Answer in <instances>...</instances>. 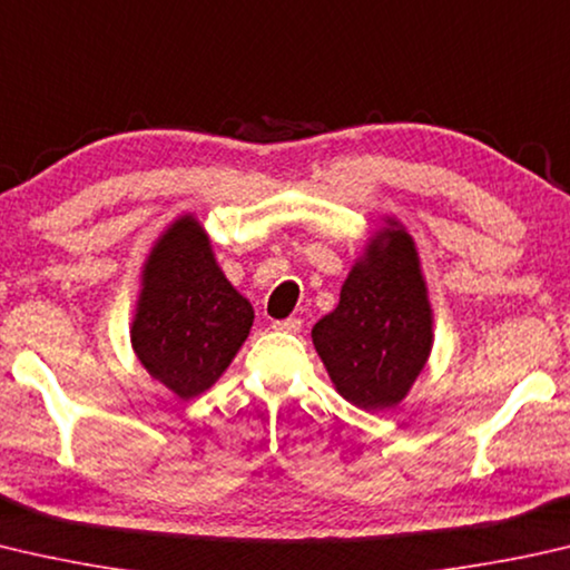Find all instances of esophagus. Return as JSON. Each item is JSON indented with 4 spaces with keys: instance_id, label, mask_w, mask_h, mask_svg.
I'll list each match as a JSON object with an SVG mask.
<instances>
[{
    "instance_id": "34e87169",
    "label": "esophagus",
    "mask_w": 570,
    "mask_h": 570,
    "mask_svg": "<svg viewBox=\"0 0 570 570\" xmlns=\"http://www.w3.org/2000/svg\"><path fill=\"white\" fill-rule=\"evenodd\" d=\"M274 331H284V334H296L302 328V318H284V321H274L272 324Z\"/></svg>"
}]
</instances>
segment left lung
I'll list each match as a JSON object with an SVG mask.
<instances>
[{"mask_svg": "<svg viewBox=\"0 0 570 570\" xmlns=\"http://www.w3.org/2000/svg\"><path fill=\"white\" fill-rule=\"evenodd\" d=\"M312 341L356 409L389 411L409 396L433 348V308L416 242L399 219L386 216L368 236Z\"/></svg>", "mask_w": 570, "mask_h": 570, "instance_id": "obj_1", "label": "left lung"}]
</instances>
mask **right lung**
Segmentation results:
<instances>
[{"instance_id":"obj_1","label":"right lung","mask_w":570,"mask_h":570,"mask_svg":"<svg viewBox=\"0 0 570 570\" xmlns=\"http://www.w3.org/2000/svg\"><path fill=\"white\" fill-rule=\"evenodd\" d=\"M139 282L129 326L139 364L181 401L209 391L249 336L254 308L224 276L194 214L157 236Z\"/></svg>"}]
</instances>
